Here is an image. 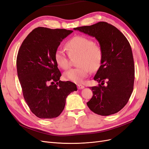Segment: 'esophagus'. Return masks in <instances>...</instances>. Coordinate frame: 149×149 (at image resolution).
<instances>
[{
    "label": "esophagus",
    "mask_w": 149,
    "mask_h": 149,
    "mask_svg": "<svg viewBox=\"0 0 149 149\" xmlns=\"http://www.w3.org/2000/svg\"><path fill=\"white\" fill-rule=\"evenodd\" d=\"M84 86L83 85H81V84H78L77 85V88L78 89H83L84 88Z\"/></svg>",
    "instance_id": "obj_1"
}]
</instances>
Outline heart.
I'll return each mask as SVG.
<instances>
[{
	"label": "heart",
	"instance_id": "1",
	"mask_svg": "<svg viewBox=\"0 0 149 149\" xmlns=\"http://www.w3.org/2000/svg\"><path fill=\"white\" fill-rule=\"evenodd\" d=\"M66 49L70 57L77 56V68H72L64 72L65 80L75 83H81L87 77L90 71H97L102 64L103 57V49L100 45L84 36H75L65 44ZM54 59L59 68L67 69L70 65L69 55L64 49L57 48L54 53Z\"/></svg>",
	"mask_w": 149,
	"mask_h": 149
}]
</instances>
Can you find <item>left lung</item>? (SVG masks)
<instances>
[{
	"label": "left lung",
	"mask_w": 149,
	"mask_h": 149,
	"mask_svg": "<svg viewBox=\"0 0 149 149\" xmlns=\"http://www.w3.org/2000/svg\"><path fill=\"white\" fill-rule=\"evenodd\" d=\"M74 29L95 37L103 52L102 64L94 77L99 84L90 87L93 97L87 106L101 116L118 113L128 102L134 88V62L130 44L118 28L107 22Z\"/></svg>",
	"instance_id": "left-lung-1"
}]
</instances>
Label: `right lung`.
<instances>
[{"instance_id":"1","label":"right lung","mask_w":149,"mask_h":149,"mask_svg":"<svg viewBox=\"0 0 149 149\" xmlns=\"http://www.w3.org/2000/svg\"><path fill=\"white\" fill-rule=\"evenodd\" d=\"M72 32L38 27L26 37L18 50L17 69L23 97L39 118L59 116L67 97L77 90L74 83L59 80L61 73L54 59L61 42Z\"/></svg>"}]
</instances>
